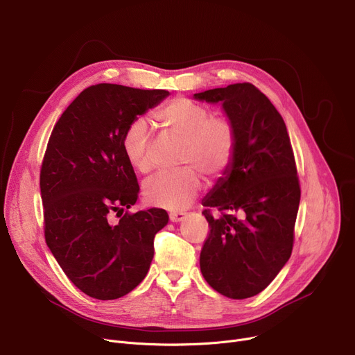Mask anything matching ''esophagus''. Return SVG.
Masks as SVG:
<instances>
[{
	"mask_svg": "<svg viewBox=\"0 0 355 355\" xmlns=\"http://www.w3.org/2000/svg\"><path fill=\"white\" fill-rule=\"evenodd\" d=\"M185 212H182V211H175V212H171L170 214V221H173V223H180V221H182L184 218H185Z\"/></svg>",
	"mask_w": 355,
	"mask_h": 355,
	"instance_id": "obj_1",
	"label": "esophagus"
}]
</instances>
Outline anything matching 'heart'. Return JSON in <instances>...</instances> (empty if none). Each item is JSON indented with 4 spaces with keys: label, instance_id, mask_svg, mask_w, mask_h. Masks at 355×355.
I'll use <instances>...</instances> for the list:
<instances>
[{
    "label": "heart",
    "instance_id": "obj_1",
    "mask_svg": "<svg viewBox=\"0 0 355 355\" xmlns=\"http://www.w3.org/2000/svg\"><path fill=\"white\" fill-rule=\"evenodd\" d=\"M155 123L165 138L181 141L178 164H187L173 173L150 177L143 188L147 202L168 209H182L201 190L202 173L218 177L232 162L237 135L225 116H211L208 108L187 98H177L155 114ZM123 148L131 167L147 174L150 158V127L146 120L132 121L123 138Z\"/></svg>",
    "mask_w": 355,
    "mask_h": 355
}]
</instances>
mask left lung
<instances>
[{"mask_svg": "<svg viewBox=\"0 0 355 355\" xmlns=\"http://www.w3.org/2000/svg\"><path fill=\"white\" fill-rule=\"evenodd\" d=\"M221 104L237 135L230 167L204 197L209 225L201 250L202 277L217 293L244 300L261 293L293 251L301 190L287 127L250 83L194 94ZM208 207H217L216 219Z\"/></svg>", "mask_w": 355, "mask_h": 355, "instance_id": "left-lung-1", "label": "left lung"}]
</instances>
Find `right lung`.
<instances>
[{"instance_id":"1","label":"right lung","mask_w":355,"mask_h":355,"mask_svg":"<svg viewBox=\"0 0 355 355\" xmlns=\"http://www.w3.org/2000/svg\"><path fill=\"white\" fill-rule=\"evenodd\" d=\"M168 96L165 89L92 85L51 132L40 175L45 241L71 282L92 298L132 291L150 270L154 235L168 223L161 208L123 216L139 193L124 134Z\"/></svg>"}]
</instances>
